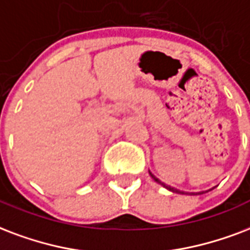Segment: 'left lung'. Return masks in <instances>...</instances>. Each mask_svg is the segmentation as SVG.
Here are the masks:
<instances>
[{
  "label": "left lung",
  "instance_id": "left-lung-1",
  "mask_svg": "<svg viewBox=\"0 0 250 250\" xmlns=\"http://www.w3.org/2000/svg\"><path fill=\"white\" fill-rule=\"evenodd\" d=\"M150 176H152V178H153V180L156 181V182H157V184H160V185H163L164 188H169V190H171V191H174V193H178V194H181V191L180 190H176V188H170V186H167V185L165 184H163V182H161V181L159 180V178H156L155 176H153V174H152V173H149Z\"/></svg>",
  "mask_w": 250,
  "mask_h": 250
}]
</instances>
